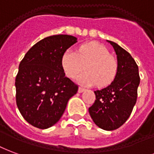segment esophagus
<instances>
[{
  "label": "esophagus",
  "instance_id": "esophagus-1",
  "mask_svg": "<svg viewBox=\"0 0 154 154\" xmlns=\"http://www.w3.org/2000/svg\"><path fill=\"white\" fill-rule=\"evenodd\" d=\"M85 91H86V89H85V88H82V87H79V88L78 92L79 93H83V92H85Z\"/></svg>",
  "mask_w": 154,
  "mask_h": 154
}]
</instances>
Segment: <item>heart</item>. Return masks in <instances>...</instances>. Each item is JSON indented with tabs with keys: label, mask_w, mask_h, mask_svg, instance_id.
<instances>
[{
	"label": "heart",
	"mask_w": 154,
	"mask_h": 154,
	"mask_svg": "<svg viewBox=\"0 0 154 154\" xmlns=\"http://www.w3.org/2000/svg\"><path fill=\"white\" fill-rule=\"evenodd\" d=\"M61 66L70 79H75L85 66L86 72L79 76V83L86 86L97 84L98 87H105L112 83L119 69L117 59L97 42L81 45L77 52L67 50L62 56Z\"/></svg>",
	"instance_id": "b5f03b06"
}]
</instances>
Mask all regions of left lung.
Instances as JSON below:
<instances>
[{
	"label": "left lung",
	"instance_id": "obj_1",
	"mask_svg": "<svg viewBox=\"0 0 154 154\" xmlns=\"http://www.w3.org/2000/svg\"><path fill=\"white\" fill-rule=\"evenodd\" d=\"M107 42L117 56L118 72L111 85L94 91L96 100L88 112L98 127L113 131L122 126L130 117L136 103L140 78L138 66L131 54L114 42Z\"/></svg>",
	"mask_w": 154,
	"mask_h": 154
}]
</instances>
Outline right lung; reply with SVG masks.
I'll return each mask as SVG.
<instances>
[{
    "label": "right lung",
    "mask_w": 154,
    "mask_h": 154,
    "mask_svg": "<svg viewBox=\"0 0 154 154\" xmlns=\"http://www.w3.org/2000/svg\"><path fill=\"white\" fill-rule=\"evenodd\" d=\"M75 42V37L66 34L45 38L20 63L16 104L24 120L34 127L48 129L56 124L78 91V85L66 77L61 66L63 54Z\"/></svg>",
    "instance_id": "obj_1"
}]
</instances>
